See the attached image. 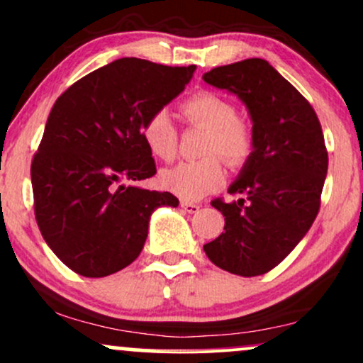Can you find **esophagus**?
Wrapping results in <instances>:
<instances>
[{
  "label": "esophagus",
  "mask_w": 363,
  "mask_h": 363,
  "mask_svg": "<svg viewBox=\"0 0 363 363\" xmlns=\"http://www.w3.org/2000/svg\"><path fill=\"white\" fill-rule=\"evenodd\" d=\"M181 207L184 208V212H188V213H196L198 211H200V205L193 203V201H186V200L181 201Z\"/></svg>",
  "instance_id": "esophagus-1"
}]
</instances>
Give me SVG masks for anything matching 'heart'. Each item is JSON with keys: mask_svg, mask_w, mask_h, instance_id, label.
Masks as SVG:
<instances>
[{"mask_svg": "<svg viewBox=\"0 0 363 363\" xmlns=\"http://www.w3.org/2000/svg\"><path fill=\"white\" fill-rule=\"evenodd\" d=\"M179 113L189 125L207 130L201 146V155L207 156L162 172L160 184L186 201L200 200L224 184L226 170L219 155L231 169L249 162L255 144L254 128L236 114L231 99L212 90L189 95L179 104ZM140 135L152 158L169 163L177 155V130L165 111L152 113L143 123Z\"/></svg>", "mask_w": 363, "mask_h": 363, "instance_id": "b5f03b06", "label": "heart"}]
</instances>
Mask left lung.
<instances>
[{
  "mask_svg": "<svg viewBox=\"0 0 363 363\" xmlns=\"http://www.w3.org/2000/svg\"><path fill=\"white\" fill-rule=\"evenodd\" d=\"M203 79L238 95L254 121V152L230 193L212 205L224 216V233L205 243L224 272L259 277L294 250L320 211L329 155L310 102L264 59L213 67Z\"/></svg>",
  "mask_w": 363,
  "mask_h": 363,
  "instance_id": "8db88e82",
  "label": "left lung"
}]
</instances>
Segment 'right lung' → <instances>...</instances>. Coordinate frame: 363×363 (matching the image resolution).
I'll use <instances>...</instances> for the list:
<instances>
[{"label":"right lung","instance_id":"right-lung-1","mask_svg":"<svg viewBox=\"0 0 363 363\" xmlns=\"http://www.w3.org/2000/svg\"><path fill=\"white\" fill-rule=\"evenodd\" d=\"M196 66L170 67L125 57L91 71L53 104L30 163L34 216L53 254L86 278L139 257L150 217L172 193L133 181L156 174L140 128L177 97Z\"/></svg>","mask_w":363,"mask_h":363}]
</instances>
